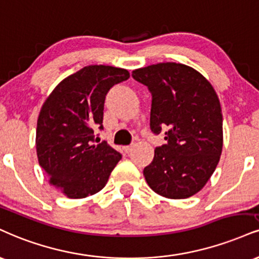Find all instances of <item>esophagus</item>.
<instances>
[{"instance_id":"obj_1","label":"esophagus","mask_w":259,"mask_h":259,"mask_svg":"<svg viewBox=\"0 0 259 259\" xmlns=\"http://www.w3.org/2000/svg\"><path fill=\"white\" fill-rule=\"evenodd\" d=\"M123 149H124V152H125L126 154H129L130 152H132V149H133V146H125V147H123Z\"/></svg>"}]
</instances>
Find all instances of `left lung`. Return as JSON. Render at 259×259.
Instances as JSON below:
<instances>
[{
	"mask_svg": "<svg viewBox=\"0 0 259 259\" xmlns=\"http://www.w3.org/2000/svg\"><path fill=\"white\" fill-rule=\"evenodd\" d=\"M133 78L152 94L151 130L165 132L166 143L154 151L143 175L157 194L186 199L206 185L223 147L219 96L194 68L160 62L133 71Z\"/></svg>",
	"mask_w": 259,
	"mask_h": 259,
	"instance_id": "obj_1",
	"label": "left lung"
}]
</instances>
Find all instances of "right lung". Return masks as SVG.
Here are the masks:
<instances>
[{"instance_id": "add662e5", "label": "right lung", "mask_w": 259, "mask_h": 259, "mask_svg": "<svg viewBox=\"0 0 259 259\" xmlns=\"http://www.w3.org/2000/svg\"><path fill=\"white\" fill-rule=\"evenodd\" d=\"M130 77L124 68L90 65L61 80L40 108L36 130L38 163L49 183L71 199L101 191L121 154L106 141L102 130L106 95Z\"/></svg>"}]
</instances>
